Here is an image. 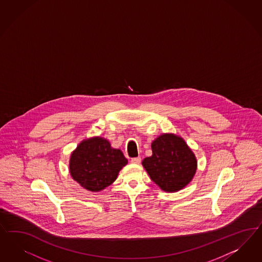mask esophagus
<instances>
[{"instance_id": "esophagus-1", "label": "esophagus", "mask_w": 262, "mask_h": 262, "mask_svg": "<svg viewBox=\"0 0 262 262\" xmlns=\"http://www.w3.org/2000/svg\"><path fill=\"white\" fill-rule=\"evenodd\" d=\"M131 163H132V164H140V163H141V158H140V157L132 158V159H131Z\"/></svg>"}]
</instances>
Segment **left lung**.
<instances>
[{"label": "left lung", "mask_w": 262, "mask_h": 262, "mask_svg": "<svg viewBox=\"0 0 262 262\" xmlns=\"http://www.w3.org/2000/svg\"><path fill=\"white\" fill-rule=\"evenodd\" d=\"M152 155L143 166L152 181L166 192L184 188L194 176L196 160L184 140L173 134H163L151 144Z\"/></svg>", "instance_id": "8db88e82"}]
</instances>
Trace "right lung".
Instances as JSON below:
<instances>
[{
    "label": "right lung",
    "instance_id": "right-lung-1",
    "mask_svg": "<svg viewBox=\"0 0 262 262\" xmlns=\"http://www.w3.org/2000/svg\"><path fill=\"white\" fill-rule=\"evenodd\" d=\"M126 164L123 153L112 148L107 140L93 138L77 146L71 154L69 169L73 179L84 189L97 192L111 185Z\"/></svg>",
    "mask_w": 262,
    "mask_h": 262
}]
</instances>
